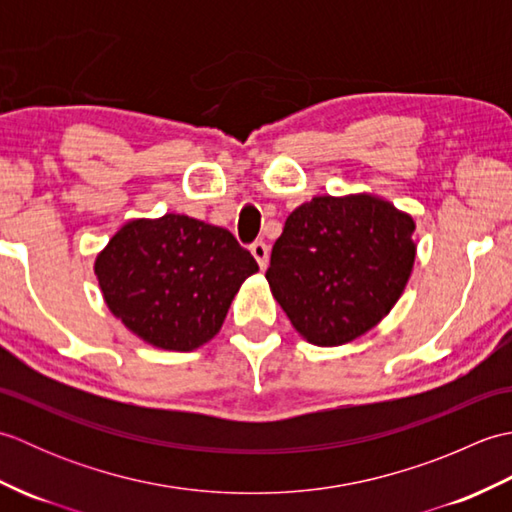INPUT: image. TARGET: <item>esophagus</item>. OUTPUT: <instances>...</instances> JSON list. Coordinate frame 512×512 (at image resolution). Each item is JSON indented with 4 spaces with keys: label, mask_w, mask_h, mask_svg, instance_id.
Instances as JSON below:
<instances>
[{
    "label": "esophagus",
    "mask_w": 512,
    "mask_h": 512,
    "mask_svg": "<svg viewBox=\"0 0 512 512\" xmlns=\"http://www.w3.org/2000/svg\"><path fill=\"white\" fill-rule=\"evenodd\" d=\"M250 253H253V257L257 259V264H259V268H266L268 266V246L264 244V242H255V244H250Z\"/></svg>",
    "instance_id": "obj_1"
}]
</instances>
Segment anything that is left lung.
<instances>
[{"label": "left lung", "mask_w": 512, "mask_h": 512, "mask_svg": "<svg viewBox=\"0 0 512 512\" xmlns=\"http://www.w3.org/2000/svg\"><path fill=\"white\" fill-rule=\"evenodd\" d=\"M416 222L372 193L317 195L286 220L266 279L303 339L350 343L387 317L411 277Z\"/></svg>", "instance_id": "1"}]
</instances>
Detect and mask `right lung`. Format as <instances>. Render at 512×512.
Segmentation results:
<instances>
[{
  "label": "right lung",
  "instance_id": "1",
  "mask_svg": "<svg viewBox=\"0 0 512 512\" xmlns=\"http://www.w3.org/2000/svg\"><path fill=\"white\" fill-rule=\"evenodd\" d=\"M257 270L231 231L178 213L127 222L94 262L114 317L169 352L211 341L239 286Z\"/></svg>",
  "mask_w": 512,
  "mask_h": 512
}]
</instances>
